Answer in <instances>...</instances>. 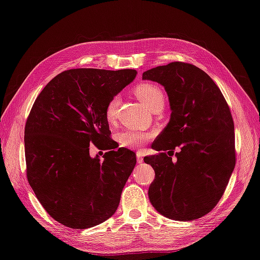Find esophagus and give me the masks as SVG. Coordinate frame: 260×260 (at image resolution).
I'll use <instances>...</instances> for the list:
<instances>
[{"label":"esophagus","mask_w":260,"mask_h":260,"mask_svg":"<svg viewBox=\"0 0 260 260\" xmlns=\"http://www.w3.org/2000/svg\"><path fill=\"white\" fill-rule=\"evenodd\" d=\"M137 161H138V164H143V161H144L143 155H141L140 151H138V153H137Z\"/></svg>","instance_id":"obj_1"}]
</instances>
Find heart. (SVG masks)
I'll use <instances>...</instances> for the list:
<instances>
[{
    "label": "heart",
    "instance_id": "heart-1",
    "mask_svg": "<svg viewBox=\"0 0 260 260\" xmlns=\"http://www.w3.org/2000/svg\"><path fill=\"white\" fill-rule=\"evenodd\" d=\"M134 92L137 99L151 112L157 109H163L165 96L163 90L158 86L150 84V82H141V84L135 87ZM119 104V96L112 97L109 103H107L105 107V119L109 123H114L115 122ZM148 139L149 135L146 134V132H137L130 130H125L119 136L121 146L125 147V148H139Z\"/></svg>",
    "mask_w": 260,
    "mask_h": 260
}]
</instances>
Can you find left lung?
Listing matches in <instances>:
<instances>
[{"instance_id":"1","label":"left lung","mask_w":260,"mask_h":260,"mask_svg":"<svg viewBox=\"0 0 260 260\" xmlns=\"http://www.w3.org/2000/svg\"><path fill=\"white\" fill-rule=\"evenodd\" d=\"M168 92L171 119L145 156L155 171L148 197L155 209L175 221L208 214L222 198L236 166L234 123L222 91L206 72L172 62L143 73ZM175 149L177 158L172 159Z\"/></svg>"}]
</instances>
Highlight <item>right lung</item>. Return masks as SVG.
Segmentation results:
<instances>
[{
    "instance_id": "1",
    "label": "right lung",
    "mask_w": 260,
    "mask_h": 260,
    "mask_svg": "<svg viewBox=\"0 0 260 260\" xmlns=\"http://www.w3.org/2000/svg\"><path fill=\"white\" fill-rule=\"evenodd\" d=\"M136 75L131 69L67 70L34 103L24 126L28 182L44 209L68 228L95 226L119 207L136 154L120 147L101 160L90 157L89 146L101 149L111 140L105 107Z\"/></svg>"
}]
</instances>
